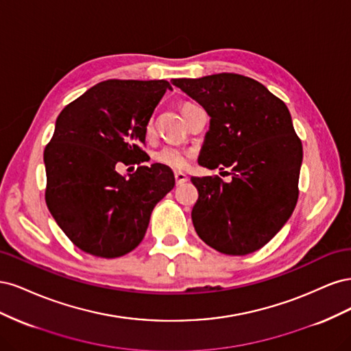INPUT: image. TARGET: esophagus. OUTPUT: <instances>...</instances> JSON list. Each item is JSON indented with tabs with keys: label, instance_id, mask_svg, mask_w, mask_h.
I'll return each instance as SVG.
<instances>
[{
	"label": "esophagus",
	"instance_id": "esophagus-1",
	"mask_svg": "<svg viewBox=\"0 0 351 351\" xmlns=\"http://www.w3.org/2000/svg\"><path fill=\"white\" fill-rule=\"evenodd\" d=\"M174 177H176V183H177V184H183V183H186L187 180H189V177H187L184 173H180V171H177V173L174 174Z\"/></svg>",
	"mask_w": 351,
	"mask_h": 351
}]
</instances>
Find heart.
Returning <instances> with one entry per match:
<instances>
[{
    "label": "heart",
    "instance_id": "obj_1",
    "mask_svg": "<svg viewBox=\"0 0 351 351\" xmlns=\"http://www.w3.org/2000/svg\"><path fill=\"white\" fill-rule=\"evenodd\" d=\"M186 105V104H184ZM154 129L152 121L146 124V133L151 134ZM192 151L183 149L178 146H164L155 154V161L158 164H162L165 167L174 168V169H183L189 165L190 158H192Z\"/></svg>",
    "mask_w": 351,
    "mask_h": 351
}]
</instances>
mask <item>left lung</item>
Returning <instances> with one entry per match:
<instances>
[{"instance_id":"1","label":"left lung","mask_w":351,"mask_h":351,"mask_svg":"<svg viewBox=\"0 0 351 351\" xmlns=\"http://www.w3.org/2000/svg\"><path fill=\"white\" fill-rule=\"evenodd\" d=\"M210 117L199 164L230 168L192 177L199 197L192 210L197 236L226 254H249L282 228L299 197L303 147L287 105L262 83L234 73L174 79ZM227 173V171H226Z\"/></svg>"}]
</instances>
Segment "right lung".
Listing matches in <instances>:
<instances>
[{
    "label": "right lung",
    "instance_id": "add662e5",
    "mask_svg": "<svg viewBox=\"0 0 351 351\" xmlns=\"http://www.w3.org/2000/svg\"><path fill=\"white\" fill-rule=\"evenodd\" d=\"M171 86L167 80H105L70 102L44 152L47 206L73 244L98 258H119L143 240L155 205L176 180L146 161V124Z\"/></svg>",
    "mask_w": 351,
    "mask_h": 351
}]
</instances>
